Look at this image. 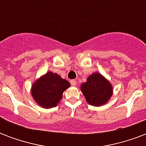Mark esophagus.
<instances>
[{
	"instance_id": "obj_1",
	"label": "esophagus",
	"mask_w": 146,
	"mask_h": 146,
	"mask_svg": "<svg viewBox=\"0 0 146 146\" xmlns=\"http://www.w3.org/2000/svg\"><path fill=\"white\" fill-rule=\"evenodd\" d=\"M70 84L72 85V86H76V81L75 80H70Z\"/></svg>"
}]
</instances>
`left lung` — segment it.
<instances>
[{"label":"left lung","mask_w":146,"mask_h":146,"mask_svg":"<svg viewBox=\"0 0 146 146\" xmlns=\"http://www.w3.org/2000/svg\"><path fill=\"white\" fill-rule=\"evenodd\" d=\"M81 91L89 104L97 107L106 104L113 94L110 82L98 73L88 76L86 82L81 85Z\"/></svg>","instance_id":"left-lung-1"}]
</instances>
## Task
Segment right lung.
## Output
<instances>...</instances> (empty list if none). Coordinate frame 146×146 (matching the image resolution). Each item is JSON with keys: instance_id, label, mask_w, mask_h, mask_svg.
Returning a JSON list of instances; mask_svg holds the SVG:
<instances>
[{"instance_id": "right-lung-1", "label": "right lung", "mask_w": 146, "mask_h": 146, "mask_svg": "<svg viewBox=\"0 0 146 146\" xmlns=\"http://www.w3.org/2000/svg\"><path fill=\"white\" fill-rule=\"evenodd\" d=\"M70 86L67 80L49 71L33 83L31 93L38 105L50 108L57 106L62 99L64 92Z\"/></svg>"}]
</instances>
